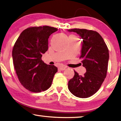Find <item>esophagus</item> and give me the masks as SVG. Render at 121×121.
<instances>
[{"label": "esophagus", "mask_w": 121, "mask_h": 121, "mask_svg": "<svg viewBox=\"0 0 121 121\" xmlns=\"http://www.w3.org/2000/svg\"><path fill=\"white\" fill-rule=\"evenodd\" d=\"M66 68V66H61V67H59V69L60 71H63Z\"/></svg>", "instance_id": "esophagus-1"}]
</instances>
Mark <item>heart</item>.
Wrapping results in <instances>:
<instances>
[{
	"instance_id": "heart-1",
	"label": "heart",
	"mask_w": 121,
	"mask_h": 121,
	"mask_svg": "<svg viewBox=\"0 0 121 121\" xmlns=\"http://www.w3.org/2000/svg\"><path fill=\"white\" fill-rule=\"evenodd\" d=\"M69 38H78L74 35H71L69 37Z\"/></svg>"
}]
</instances>
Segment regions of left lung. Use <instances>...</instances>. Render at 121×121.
Listing matches in <instances>:
<instances>
[{"label":"left lung","mask_w":121,"mask_h":121,"mask_svg":"<svg viewBox=\"0 0 121 121\" xmlns=\"http://www.w3.org/2000/svg\"><path fill=\"white\" fill-rule=\"evenodd\" d=\"M68 31L76 32L83 39L80 58L82 59V66L86 71L82 76L74 71V76L69 81L68 88L76 97L88 98L98 91L106 77L108 49L97 31L77 28Z\"/></svg>","instance_id":"obj_1"}]
</instances>
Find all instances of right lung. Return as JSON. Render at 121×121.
I'll list each match as a JSON object with an SVG mask.
<instances>
[{"label":"right lung","mask_w":121,"mask_h":121,"mask_svg":"<svg viewBox=\"0 0 121 121\" xmlns=\"http://www.w3.org/2000/svg\"><path fill=\"white\" fill-rule=\"evenodd\" d=\"M58 29L49 26H32L23 31L12 51L14 69L19 81L33 92L47 90L58 69L42 60L48 49V38Z\"/></svg>","instance_id":"obj_1"}]
</instances>
